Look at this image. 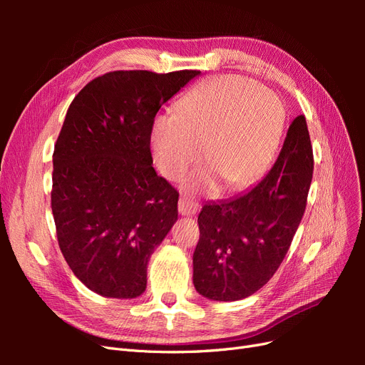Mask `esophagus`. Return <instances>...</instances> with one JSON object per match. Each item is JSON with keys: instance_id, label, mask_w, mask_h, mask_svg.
Segmentation results:
<instances>
[{"instance_id": "1", "label": "esophagus", "mask_w": 365, "mask_h": 365, "mask_svg": "<svg viewBox=\"0 0 365 365\" xmlns=\"http://www.w3.org/2000/svg\"><path fill=\"white\" fill-rule=\"evenodd\" d=\"M197 202L192 201L190 197L187 196H181L180 201H178V212L181 216H190V215H195L197 212Z\"/></svg>"}]
</instances>
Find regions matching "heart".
I'll list each match as a JSON object with an SVG mask.
<instances>
[{"instance_id": "obj_1", "label": "heart", "mask_w": 365, "mask_h": 365, "mask_svg": "<svg viewBox=\"0 0 365 365\" xmlns=\"http://www.w3.org/2000/svg\"><path fill=\"white\" fill-rule=\"evenodd\" d=\"M284 108L264 88L236 76L200 85L176 105L175 117L160 115L152 148L160 170L180 180L202 157L208 161L189 185L215 193L219 182L240 190L268 168L284 128Z\"/></svg>"}]
</instances>
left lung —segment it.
I'll return each mask as SVG.
<instances>
[{"label":"left lung","mask_w":365,"mask_h":365,"mask_svg":"<svg viewBox=\"0 0 365 365\" xmlns=\"http://www.w3.org/2000/svg\"><path fill=\"white\" fill-rule=\"evenodd\" d=\"M314 155L306 118L289 126L277 161L250 190L202 207L193 252V284L215 302L257 292L279 269L302 222Z\"/></svg>","instance_id":"left-lung-1"}]
</instances>
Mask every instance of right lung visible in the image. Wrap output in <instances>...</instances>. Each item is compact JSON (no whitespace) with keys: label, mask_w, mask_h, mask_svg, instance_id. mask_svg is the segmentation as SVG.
Here are the masks:
<instances>
[{"label":"right lung","mask_w":365,"mask_h":365,"mask_svg":"<svg viewBox=\"0 0 365 365\" xmlns=\"http://www.w3.org/2000/svg\"><path fill=\"white\" fill-rule=\"evenodd\" d=\"M201 71H113L74 97L53 153L59 248L88 289L135 298L148 263L178 219V192L150 153L160 108Z\"/></svg>","instance_id":"right-lung-1"}]
</instances>
